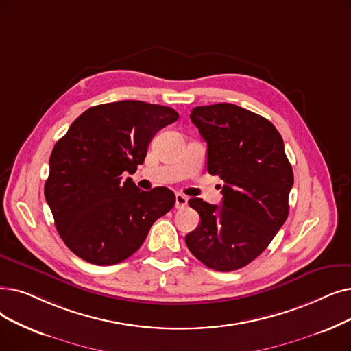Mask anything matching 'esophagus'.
I'll return each instance as SVG.
<instances>
[{
  "label": "esophagus",
  "instance_id": "1",
  "mask_svg": "<svg viewBox=\"0 0 351 351\" xmlns=\"http://www.w3.org/2000/svg\"><path fill=\"white\" fill-rule=\"evenodd\" d=\"M188 205V197L182 193H176L175 197V208L176 209H184Z\"/></svg>",
  "mask_w": 351,
  "mask_h": 351
}]
</instances>
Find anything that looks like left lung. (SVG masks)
Wrapping results in <instances>:
<instances>
[{
    "label": "left lung",
    "mask_w": 351,
    "mask_h": 351,
    "mask_svg": "<svg viewBox=\"0 0 351 351\" xmlns=\"http://www.w3.org/2000/svg\"><path fill=\"white\" fill-rule=\"evenodd\" d=\"M192 123L208 143V172L223 180L222 205L199 197L189 206L201 217L185 237L189 251L215 271L248 265L288 217L294 184L281 134L269 120L237 104L197 106Z\"/></svg>",
    "instance_id": "left-lung-1"
}]
</instances>
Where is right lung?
Segmentation results:
<instances>
[{"label":"right lung","mask_w":351,"mask_h":351,"mask_svg":"<svg viewBox=\"0 0 351 351\" xmlns=\"http://www.w3.org/2000/svg\"><path fill=\"white\" fill-rule=\"evenodd\" d=\"M160 104L123 100L93 106L75 119L50 156L44 195L71 252L96 265L125 261L150 226L175 205L167 188L141 191L128 173L142 165L150 141L176 121Z\"/></svg>","instance_id":"right-lung-1"}]
</instances>
